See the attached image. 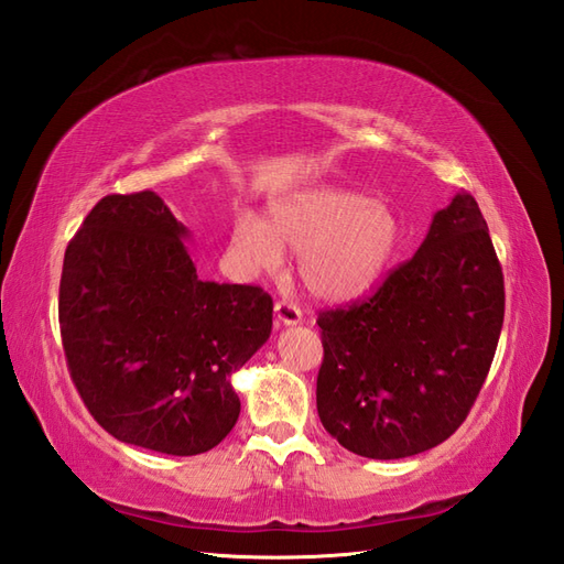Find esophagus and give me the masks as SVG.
Segmentation results:
<instances>
[{
    "label": "esophagus",
    "instance_id": "1",
    "mask_svg": "<svg viewBox=\"0 0 564 564\" xmlns=\"http://www.w3.org/2000/svg\"><path fill=\"white\" fill-rule=\"evenodd\" d=\"M273 312H276V321L283 326H297L302 321L300 307L291 300H279L276 304H273Z\"/></svg>",
    "mask_w": 564,
    "mask_h": 564
}]
</instances>
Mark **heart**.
<instances>
[{
    "label": "heart",
    "mask_w": 564,
    "mask_h": 564,
    "mask_svg": "<svg viewBox=\"0 0 564 564\" xmlns=\"http://www.w3.org/2000/svg\"><path fill=\"white\" fill-rule=\"evenodd\" d=\"M401 243V224L380 198L333 186H312L273 200L269 224L238 213L231 246L250 271L283 262V246L300 250L297 271L321 300L359 297L380 281Z\"/></svg>",
    "instance_id": "b5f03b06"
}]
</instances>
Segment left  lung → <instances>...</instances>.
<instances>
[{"label":"left lung","instance_id":"obj_1","mask_svg":"<svg viewBox=\"0 0 564 564\" xmlns=\"http://www.w3.org/2000/svg\"><path fill=\"white\" fill-rule=\"evenodd\" d=\"M503 312L501 262L463 191L373 295L318 312L321 423L347 452L378 460L442 444L487 380Z\"/></svg>","mask_w":564,"mask_h":564}]
</instances>
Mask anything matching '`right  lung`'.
<instances>
[{
	"label": "right lung",
	"mask_w": 564,
	"mask_h": 564,
	"mask_svg": "<svg viewBox=\"0 0 564 564\" xmlns=\"http://www.w3.org/2000/svg\"><path fill=\"white\" fill-rule=\"evenodd\" d=\"M186 236L158 193H112L68 243L58 288L87 411L116 440L170 456L205 454L231 432V373L269 340L273 312L260 285L203 281Z\"/></svg>",
	"instance_id": "obj_1"
}]
</instances>
